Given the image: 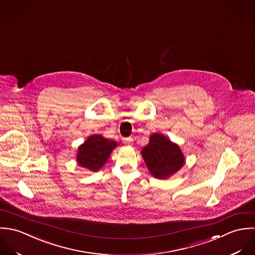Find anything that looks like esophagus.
I'll return each mask as SVG.
<instances>
[{"label":"esophagus","mask_w":255,"mask_h":255,"mask_svg":"<svg viewBox=\"0 0 255 255\" xmlns=\"http://www.w3.org/2000/svg\"><path fill=\"white\" fill-rule=\"evenodd\" d=\"M123 143L125 144V145H133V139L131 138V137H128V138H124L123 139Z\"/></svg>","instance_id":"34e87169"}]
</instances>
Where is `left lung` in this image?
I'll list each match as a JSON object with an SVG mask.
<instances>
[{
  "instance_id": "1",
  "label": "left lung",
  "mask_w": 255,
  "mask_h": 255,
  "mask_svg": "<svg viewBox=\"0 0 255 255\" xmlns=\"http://www.w3.org/2000/svg\"><path fill=\"white\" fill-rule=\"evenodd\" d=\"M146 164L155 178H167L184 163L179 147L160 134H153L150 143L142 150Z\"/></svg>"
}]
</instances>
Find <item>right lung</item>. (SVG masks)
Listing matches in <instances>:
<instances>
[{
  "label": "right lung",
  "instance_id": "obj_1",
  "mask_svg": "<svg viewBox=\"0 0 255 255\" xmlns=\"http://www.w3.org/2000/svg\"><path fill=\"white\" fill-rule=\"evenodd\" d=\"M116 145V142L105 139L100 135L91 136L79 147L77 155L78 162L83 167L92 171H98L106 162Z\"/></svg>",
  "mask_w": 255,
  "mask_h": 255
}]
</instances>
